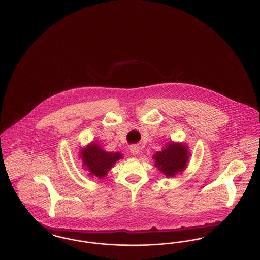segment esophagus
I'll return each instance as SVG.
<instances>
[{
    "mask_svg": "<svg viewBox=\"0 0 260 260\" xmlns=\"http://www.w3.org/2000/svg\"><path fill=\"white\" fill-rule=\"evenodd\" d=\"M129 150H131V152H132L134 155H137V154H139V152H140V146H139V145H133V146H131Z\"/></svg>",
    "mask_w": 260,
    "mask_h": 260,
    "instance_id": "1",
    "label": "esophagus"
}]
</instances>
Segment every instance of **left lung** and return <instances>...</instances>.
<instances>
[{"mask_svg":"<svg viewBox=\"0 0 260 260\" xmlns=\"http://www.w3.org/2000/svg\"><path fill=\"white\" fill-rule=\"evenodd\" d=\"M190 151L185 142L171 141L165 144L161 151L153 154L154 166L166 177H175L177 174H183L187 168L190 159Z\"/></svg>","mask_w":260,"mask_h":260,"instance_id":"left-lung-1","label":"left lung"}]
</instances>
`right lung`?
Wrapping results in <instances>:
<instances>
[{"label":"right lung","instance_id":"1","mask_svg":"<svg viewBox=\"0 0 260 260\" xmlns=\"http://www.w3.org/2000/svg\"><path fill=\"white\" fill-rule=\"evenodd\" d=\"M79 158L83 163L82 167L89 172V176L103 179L114 167L116 162L122 158V154L120 152L106 151L101 147L99 141H91L85 147L81 148Z\"/></svg>","mask_w":260,"mask_h":260}]
</instances>
